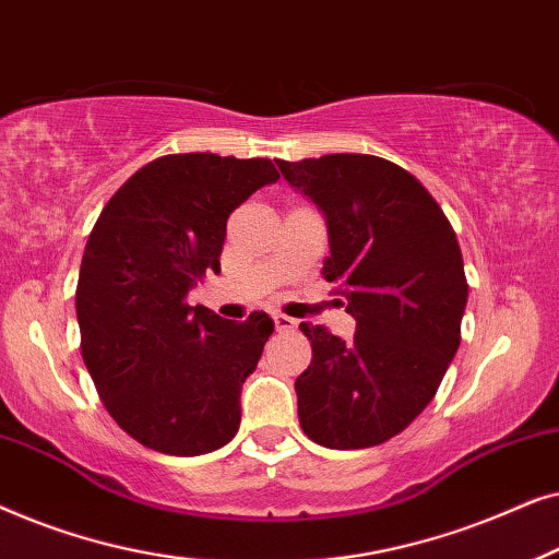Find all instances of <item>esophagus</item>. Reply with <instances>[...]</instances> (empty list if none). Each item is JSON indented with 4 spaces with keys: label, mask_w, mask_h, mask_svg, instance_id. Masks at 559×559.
Masks as SVG:
<instances>
[{
    "label": "esophagus",
    "mask_w": 559,
    "mask_h": 559,
    "mask_svg": "<svg viewBox=\"0 0 559 559\" xmlns=\"http://www.w3.org/2000/svg\"><path fill=\"white\" fill-rule=\"evenodd\" d=\"M272 320H274V325H277V331H295V328H297L295 320L287 318V316H282V312H274Z\"/></svg>",
    "instance_id": "1"
}]
</instances>
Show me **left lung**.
<instances>
[{
    "label": "left lung",
    "mask_w": 559,
    "mask_h": 559,
    "mask_svg": "<svg viewBox=\"0 0 559 559\" xmlns=\"http://www.w3.org/2000/svg\"><path fill=\"white\" fill-rule=\"evenodd\" d=\"M285 180L325 216L354 341L300 323L312 361L295 381L297 417L333 450L381 445L432 402L457 346L468 282L455 231L423 182L373 155L287 163Z\"/></svg>",
    "instance_id": "8db88e82"
}]
</instances>
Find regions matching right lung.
Here are the masks:
<instances>
[{
  "mask_svg": "<svg viewBox=\"0 0 559 559\" xmlns=\"http://www.w3.org/2000/svg\"><path fill=\"white\" fill-rule=\"evenodd\" d=\"M280 173L272 159L186 152L152 159L104 205L83 251L75 316L104 407L165 455L224 448L241 384L274 331L266 312L224 320L186 295L221 272L226 221Z\"/></svg>",
  "mask_w": 559,
  "mask_h": 559,
  "instance_id": "right-lung-1",
  "label": "right lung"
}]
</instances>
